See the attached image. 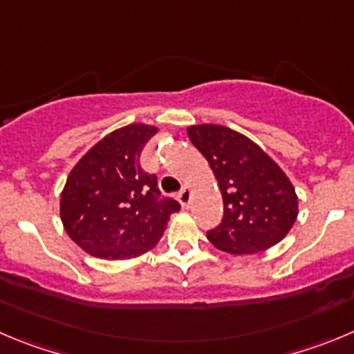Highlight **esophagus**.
Instances as JSON below:
<instances>
[{"instance_id": "esophagus-1", "label": "esophagus", "mask_w": 354, "mask_h": 354, "mask_svg": "<svg viewBox=\"0 0 354 354\" xmlns=\"http://www.w3.org/2000/svg\"><path fill=\"white\" fill-rule=\"evenodd\" d=\"M190 196H192V194H190V188L188 187L181 188L180 194H178V201L181 203V206L188 207V204H190Z\"/></svg>"}]
</instances>
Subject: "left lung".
<instances>
[{
	"label": "left lung",
	"mask_w": 354,
	"mask_h": 354,
	"mask_svg": "<svg viewBox=\"0 0 354 354\" xmlns=\"http://www.w3.org/2000/svg\"><path fill=\"white\" fill-rule=\"evenodd\" d=\"M187 132L209 162L223 197L222 223L207 230V239L234 255L279 243L299 213L295 188L281 167L250 138L223 125H192Z\"/></svg>",
	"instance_id": "1"
}]
</instances>
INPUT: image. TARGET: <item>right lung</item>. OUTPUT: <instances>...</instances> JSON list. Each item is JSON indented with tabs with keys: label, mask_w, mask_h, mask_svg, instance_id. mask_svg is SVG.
I'll return each mask as SVG.
<instances>
[{
	"label": "right lung",
	"mask_w": 354,
	"mask_h": 354,
	"mask_svg": "<svg viewBox=\"0 0 354 354\" xmlns=\"http://www.w3.org/2000/svg\"><path fill=\"white\" fill-rule=\"evenodd\" d=\"M157 129L131 124L92 147L66 180L61 220L84 252L125 260L153 248L180 203L164 197L157 176L141 167L145 145Z\"/></svg>",
	"instance_id": "obj_1"
}]
</instances>
